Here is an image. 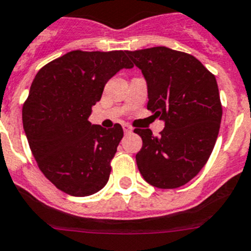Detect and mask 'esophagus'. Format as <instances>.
Returning <instances> with one entry per match:
<instances>
[{
  "label": "esophagus",
  "instance_id": "1",
  "mask_svg": "<svg viewBox=\"0 0 251 251\" xmlns=\"http://www.w3.org/2000/svg\"><path fill=\"white\" fill-rule=\"evenodd\" d=\"M123 128L124 131H125V134H130V132H132V128H131V126L128 125V124H124Z\"/></svg>",
  "mask_w": 251,
  "mask_h": 251
}]
</instances>
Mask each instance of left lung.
<instances>
[{
    "mask_svg": "<svg viewBox=\"0 0 251 251\" xmlns=\"http://www.w3.org/2000/svg\"><path fill=\"white\" fill-rule=\"evenodd\" d=\"M126 53L148 83V110L165 123L159 136L134 130L142 139L140 174L159 189L182 186L204 168L218 139L223 109L215 76L194 56L168 47Z\"/></svg>",
    "mask_w": 251,
    "mask_h": 251,
    "instance_id": "8db88e82",
    "label": "left lung"
}]
</instances>
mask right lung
Masks as SVG:
<instances>
[{
  "label": "right lung",
  "mask_w": 251,
  "mask_h": 251,
  "mask_svg": "<svg viewBox=\"0 0 251 251\" xmlns=\"http://www.w3.org/2000/svg\"><path fill=\"white\" fill-rule=\"evenodd\" d=\"M134 67L126 51H71L42 67L24 103L22 121L40 170L61 191L89 196L107 184L124 136L120 124L89 121L106 82Z\"/></svg>",
  "instance_id": "add662e5"
}]
</instances>
